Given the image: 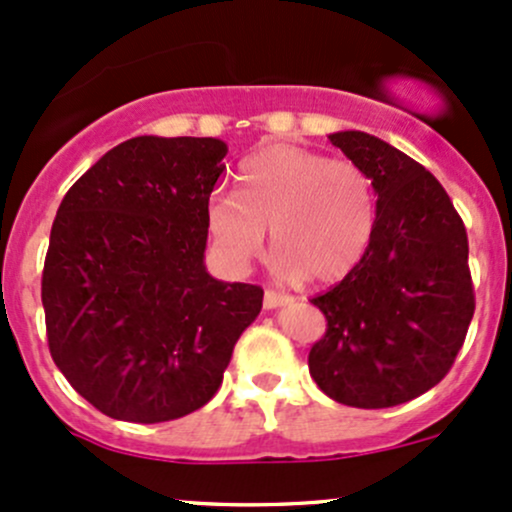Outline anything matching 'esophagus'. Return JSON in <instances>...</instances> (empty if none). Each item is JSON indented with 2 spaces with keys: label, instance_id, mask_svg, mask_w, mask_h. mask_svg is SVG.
<instances>
[{
  "label": "esophagus",
  "instance_id": "esophagus-1",
  "mask_svg": "<svg viewBox=\"0 0 512 512\" xmlns=\"http://www.w3.org/2000/svg\"><path fill=\"white\" fill-rule=\"evenodd\" d=\"M291 301H294V296L279 294V291H272V289L265 291V308H267V311H272V308H279V306H286V303H291Z\"/></svg>",
  "mask_w": 512,
  "mask_h": 512
}]
</instances>
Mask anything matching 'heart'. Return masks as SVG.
<instances>
[{
  "label": "heart",
  "instance_id": "1",
  "mask_svg": "<svg viewBox=\"0 0 512 512\" xmlns=\"http://www.w3.org/2000/svg\"><path fill=\"white\" fill-rule=\"evenodd\" d=\"M376 194L350 160L272 145L240 165L238 196L213 194L206 230L218 260L243 272L272 233V269L284 282L328 284L350 274L372 243Z\"/></svg>",
  "mask_w": 512,
  "mask_h": 512
}]
</instances>
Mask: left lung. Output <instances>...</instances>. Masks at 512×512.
Instances as JSON below:
<instances>
[{"label":"left lung","mask_w":512,"mask_h":512,"mask_svg":"<svg viewBox=\"0 0 512 512\" xmlns=\"http://www.w3.org/2000/svg\"><path fill=\"white\" fill-rule=\"evenodd\" d=\"M330 143L369 174L372 243L357 267L311 303L328 328L308 369L325 396L352 408H391L440 384L474 316L466 228L420 162L362 131Z\"/></svg>","instance_id":"1"}]
</instances>
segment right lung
Segmentation results:
<instances>
[{"instance_id":"right-lung-1","label":"right lung","mask_w":512,"mask_h":512,"mask_svg":"<svg viewBox=\"0 0 512 512\" xmlns=\"http://www.w3.org/2000/svg\"><path fill=\"white\" fill-rule=\"evenodd\" d=\"M218 138L138 136L65 194L41 299L53 362L97 411L165 423L209 403L265 291L206 272Z\"/></svg>"}]
</instances>
